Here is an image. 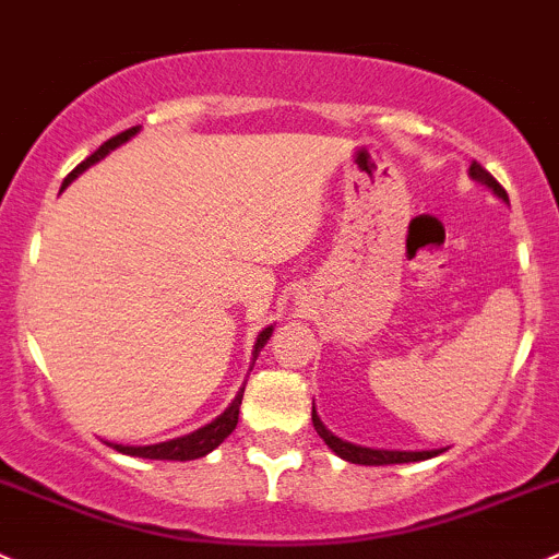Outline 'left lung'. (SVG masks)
<instances>
[{
	"label": "left lung",
	"instance_id": "1",
	"mask_svg": "<svg viewBox=\"0 0 559 559\" xmlns=\"http://www.w3.org/2000/svg\"><path fill=\"white\" fill-rule=\"evenodd\" d=\"M468 175L474 177L476 182H481V186H487L490 191L498 195V199L509 201V193L503 191V186H500L498 180L490 175V171L485 169L481 164H471ZM312 423H314V430L320 433V439L325 441L328 447H331L333 452L338 454V457L349 460V463H358V465H393V463H417V460H428V457H436L439 450H430V452H395V450H368V447H358V444H349V441H342L338 436H333L331 430L325 428V425L320 423L318 412H314L312 406Z\"/></svg>",
	"mask_w": 559,
	"mask_h": 559
}]
</instances>
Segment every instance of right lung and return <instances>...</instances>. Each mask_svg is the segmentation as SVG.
<instances>
[{"label": "right lung", "mask_w": 559, "mask_h": 559, "mask_svg": "<svg viewBox=\"0 0 559 559\" xmlns=\"http://www.w3.org/2000/svg\"><path fill=\"white\" fill-rule=\"evenodd\" d=\"M136 131H140V126H134V129L120 131V134H115L112 140H107L105 145L99 147V151L91 153L88 158L83 160V164H78L72 171H69L67 180H64V186H61V188H67L69 182L74 180V177L83 175V171L88 169V166H94L96 160L105 158V155H107L109 151H115V147H120V145H123V142H129L131 136L136 134ZM272 331H274V325H269V328H263L261 333H258L255 349H252V364H255L258 353H261L263 344L269 342V336H272ZM241 395H245V388L239 390L237 399L231 401V406H228L226 412L221 414V417H215L210 425H204V428L193 430V433L180 436V439H171V441H160V444H151V447H123V444H112V450H118V452H123V454H134V457H145V460H195V457H204V454H210L212 450H215V447H221L223 441H226L228 436L234 433V428H237Z\"/></svg>", "instance_id": "1"}]
</instances>
